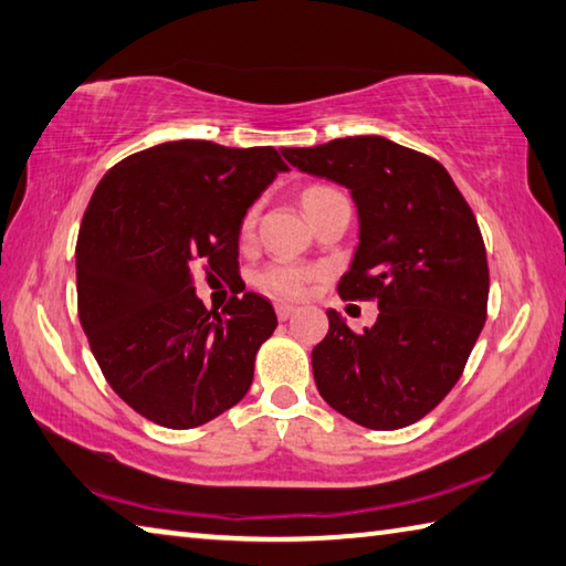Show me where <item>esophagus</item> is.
Wrapping results in <instances>:
<instances>
[{"label": "esophagus", "mask_w": 566, "mask_h": 566, "mask_svg": "<svg viewBox=\"0 0 566 566\" xmlns=\"http://www.w3.org/2000/svg\"><path fill=\"white\" fill-rule=\"evenodd\" d=\"M295 311H298V305L285 303V301H277V303H275V315H277V318H281V321H289Z\"/></svg>", "instance_id": "esophagus-1"}]
</instances>
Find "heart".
Masks as SVG:
<instances>
[{"label":"heart","mask_w":566,"mask_h":566,"mask_svg":"<svg viewBox=\"0 0 566 566\" xmlns=\"http://www.w3.org/2000/svg\"><path fill=\"white\" fill-rule=\"evenodd\" d=\"M323 191H331V188H323V186H313L305 191V198H313ZM255 226V208L253 211H248L243 218V233H251V228ZM318 275V271L311 265H301V263H293V261H277L271 263L268 268H263L261 273H258V285H261L263 291L268 293H275L281 295V298H301L308 289V283L313 277Z\"/></svg>","instance_id":"b5f03b06"}]
</instances>
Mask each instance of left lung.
Returning <instances> with one entry per match:
<instances>
[{
	"instance_id": "left-lung-1",
	"label": "left lung",
	"mask_w": 566,
	"mask_h": 566,
	"mask_svg": "<svg viewBox=\"0 0 566 566\" xmlns=\"http://www.w3.org/2000/svg\"><path fill=\"white\" fill-rule=\"evenodd\" d=\"M283 156L350 191L360 243L338 293L380 311L363 333L328 311V335L313 348L318 392L363 428L418 422L460 380L488 318L478 218L440 161L390 138L348 136Z\"/></svg>"
}]
</instances>
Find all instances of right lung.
<instances>
[{
    "label": "right lung",
    "mask_w": 566,
    "mask_h": 566,
    "mask_svg": "<svg viewBox=\"0 0 566 566\" xmlns=\"http://www.w3.org/2000/svg\"><path fill=\"white\" fill-rule=\"evenodd\" d=\"M289 166L273 146L168 142L108 168L76 238L78 321L106 382L128 408L191 430L243 400L277 318L258 293L206 311L203 265L238 273L248 208Z\"/></svg>",
    "instance_id": "obj_1"
}]
</instances>
